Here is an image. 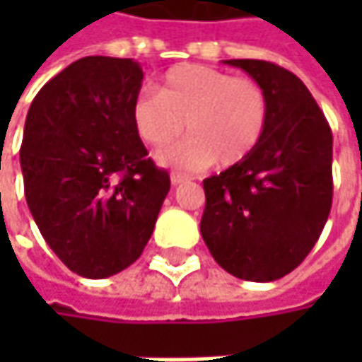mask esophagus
<instances>
[{
  "label": "esophagus",
  "instance_id": "34e87169",
  "mask_svg": "<svg viewBox=\"0 0 362 362\" xmlns=\"http://www.w3.org/2000/svg\"><path fill=\"white\" fill-rule=\"evenodd\" d=\"M185 181H191V177L185 173H171V183L173 185H181V183H185Z\"/></svg>",
  "mask_w": 362,
  "mask_h": 362
}]
</instances>
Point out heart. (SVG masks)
Masks as SVG:
<instances>
[{
    "mask_svg": "<svg viewBox=\"0 0 362 362\" xmlns=\"http://www.w3.org/2000/svg\"><path fill=\"white\" fill-rule=\"evenodd\" d=\"M268 117L270 103L259 82L199 64L171 68L157 92H139L131 106L134 131L153 148L175 143L185 122L187 141L159 155L160 165L177 169L240 163L262 141Z\"/></svg>",
    "mask_w": 362,
    "mask_h": 362,
    "instance_id": "obj_1",
    "label": "heart"
}]
</instances>
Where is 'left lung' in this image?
Masks as SVG:
<instances>
[{
    "mask_svg": "<svg viewBox=\"0 0 362 362\" xmlns=\"http://www.w3.org/2000/svg\"><path fill=\"white\" fill-rule=\"evenodd\" d=\"M264 86L268 127L240 163L203 181L202 235L217 264L272 282L310 254L332 205V132L304 82L266 60H226Z\"/></svg>",
    "mask_w": 362,
    "mask_h": 362,
    "instance_id": "1",
    "label": "left lung"
}]
</instances>
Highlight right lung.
<instances>
[{
	"mask_svg": "<svg viewBox=\"0 0 362 362\" xmlns=\"http://www.w3.org/2000/svg\"><path fill=\"white\" fill-rule=\"evenodd\" d=\"M141 82L132 58L86 56L46 82L25 117L28 207L52 252L92 280L139 259L171 187L132 127Z\"/></svg>",
	"mask_w": 362,
	"mask_h": 362,
	"instance_id": "obj_1",
	"label": "right lung"
}]
</instances>
